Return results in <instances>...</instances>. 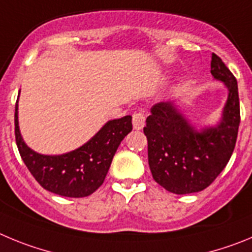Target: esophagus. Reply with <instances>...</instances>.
Instances as JSON below:
<instances>
[{
	"label": "esophagus",
	"instance_id": "obj_1",
	"mask_svg": "<svg viewBox=\"0 0 252 252\" xmlns=\"http://www.w3.org/2000/svg\"><path fill=\"white\" fill-rule=\"evenodd\" d=\"M144 124H146V114H144V112L134 113L133 114V128L135 130H140V129H143Z\"/></svg>",
	"mask_w": 252,
	"mask_h": 252
}]
</instances>
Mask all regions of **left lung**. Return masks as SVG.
Returning a JSON list of instances; mask_svg holds the SVG:
<instances>
[{
    "mask_svg": "<svg viewBox=\"0 0 252 252\" xmlns=\"http://www.w3.org/2000/svg\"><path fill=\"white\" fill-rule=\"evenodd\" d=\"M211 74L227 89V99L215 126L197 129L178 101H162L152 106L143 129L148 140L152 176L172 193H194L208 187L226 167L236 144L237 81L216 54H212Z\"/></svg>",
    "mask_w": 252,
    "mask_h": 252,
    "instance_id": "obj_1",
    "label": "left lung"
}]
</instances>
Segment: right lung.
Listing matches in <instances>:
<instances>
[{"mask_svg":"<svg viewBox=\"0 0 252 252\" xmlns=\"http://www.w3.org/2000/svg\"><path fill=\"white\" fill-rule=\"evenodd\" d=\"M131 128L130 115L108 121L79 148L47 156L25 143L19 126V99L16 101L15 135L22 160L45 189L64 197H87L103 185L118 147Z\"/></svg>","mask_w":252,"mask_h":252,"instance_id":"add662e5","label":"right lung"}]
</instances>
